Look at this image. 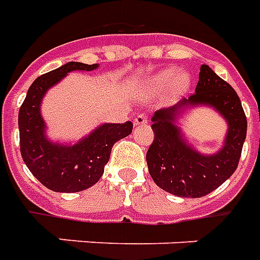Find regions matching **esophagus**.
Here are the masks:
<instances>
[{
  "label": "esophagus",
  "instance_id": "esophagus-1",
  "mask_svg": "<svg viewBox=\"0 0 260 260\" xmlns=\"http://www.w3.org/2000/svg\"><path fill=\"white\" fill-rule=\"evenodd\" d=\"M147 123V116L145 115H137L136 117H134V124L136 126H143V124H145Z\"/></svg>",
  "mask_w": 260,
  "mask_h": 260
}]
</instances>
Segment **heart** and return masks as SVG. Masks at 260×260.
<instances>
[{
  "label": "heart",
  "instance_id": "1",
  "mask_svg": "<svg viewBox=\"0 0 260 260\" xmlns=\"http://www.w3.org/2000/svg\"><path fill=\"white\" fill-rule=\"evenodd\" d=\"M169 85L175 95L185 93L190 86V75L183 71L178 73L175 68H167L152 75L150 80L147 81L145 88L150 93H159Z\"/></svg>",
  "mask_w": 260,
  "mask_h": 260
}]
</instances>
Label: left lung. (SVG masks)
Wrapping results in <instances>:
<instances>
[{
    "label": "left lung",
    "instance_id": "1",
    "mask_svg": "<svg viewBox=\"0 0 260 260\" xmlns=\"http://www.w3.org/2000/svg\"><path fill=\"white\" fill-rule=\"evenodd\" d=\"M210 106L229 124L221 150L202 154L187 144L177 126L186 109ZM154 141L147 151V165L152 180L165 192L179 198H202L215 190L235 172L246 137V116L237 92L228 82L203 64L196 92L168 109L152 116Z\"/></svg>",
    "mask_w": 260,
    "mask_h": 260
}]
</instances>
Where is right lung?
<instances>
[{
	"label": "right lung",
	"instance_id": "right-lung-1",
	"mask_svg": "<svg viewBox=\"0 0 260 260\" xmlns=\"http://www.w3.org/2000/svg\"><path fill=\"white\" fill-rule=\"evenodd\" d=\"M98 64L70 61L40 75L27 89L19 109V144L23 161L33 176L53 192L85 190L101 179L116 141L133 130V123H105L75 144L53 143L46 137L40 105L46 92L71 71H92Z\"/></svg>",
	"mask_w": 260,
	"mask_h": 260
}]
</instances>
